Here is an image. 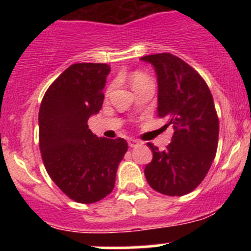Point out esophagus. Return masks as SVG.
Wrapping results in <instances>:
<instances>
[{"instance_id":"obj_1","label":"esophagus","mask_w":251,"mask_h":251,"mask_svg":"<svg viewBox=\"0 0 251 251\" xmlns=\"http://www.w3.org/2000/svg\"><path fill=\"white\" fill-rule=\"evenodd\" d=\"M127 142H128V146H130L131 148H133V147H137L138 144H140V142H138L137 140H135V138H128Z\"/></svg>"}]
</instances>
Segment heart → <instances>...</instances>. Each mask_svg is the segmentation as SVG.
I'll return each instance as SVG.
<instances>
[{
    "instance_id": "heart-1",
    "label": "heart",
    "mask_w": 251,
    "mask_h": 251,
    "mask_svg": "<svg viewBox=\"0 0 251 251\" xmlns=\"http://www.w3.org/2000/svg\"><path fill=\"white\" fill-rule=\"evenodd\" d=\"M130 81H131V85H132L133 90H136V88L140 87V86L144 85V83L151 82V78L141 72L133 73V74L130 76Z\"/></svg>"
}]
</instances>
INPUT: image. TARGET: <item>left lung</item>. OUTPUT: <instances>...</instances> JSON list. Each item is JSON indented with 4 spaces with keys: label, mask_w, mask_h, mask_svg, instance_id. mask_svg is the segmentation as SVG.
Wrapping results in <instances>:
<instances>
[{
    "label": "left lung",
    "mask_w": 251,
    "mask_h": 251,
    "mask_svg": "<svg viewBox=\"0 0 251 251\" xmlns=\"http://www.w3.org/2000/svg\"><path fill=\"white\" fill-rule=\"evenodd\" d=\"M158 77V116L174 127L165 151L148 143L153 159L144 169L149 186L165 196H184L206 176L216 155L219 118L204 78L171 53L141 58Z\"/></svg>",
    "instance_id": "obj_1"
}]
</instances>
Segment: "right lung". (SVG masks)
<instances>
[{
	"label": "right lung",
	"instance_id": "obj_1",
	"mask_svg": "<svg viewBox=\"0 0 251 251\" xmlns=\"http://www.w3.org/2000/svg\"><path fill=\"white\" fill-rule=\"evenodd\" d=\"M110 67L77 63L48 87L39 111V144L52 181L70 199L82 204L111 193L116 170L127 151L124 138L93 135L87 121L100 110Z\"/></svg>",
	"mask_w": 251,
	"mask_h": 251
}]
</instances>
